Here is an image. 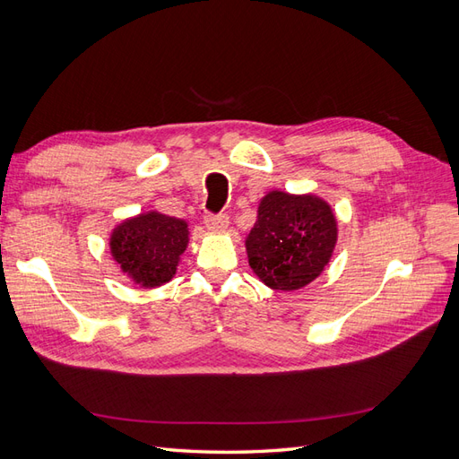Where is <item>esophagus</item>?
I'll return each mask as SVG.
<instances>
[{"label":"esophagus","instance_id":"1","mask_svg":"<svg viewBox=\"0 0 459 459\" xmlns=\"http://www.w3.org/2000/svg\"><path fill=\"white\" fill-rule=\"evenodd\" d=\"M204 224H206V228H208V230L220 231V230H226V228H228L230 220H228V214H224V212H218V214H214V212H206V216H204Z\"/></svg>","mask_w":459,"mask_h":459}]
</instances>
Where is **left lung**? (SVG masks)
Listing matches in <instances>:
<instances>
[{
    "mask_svg": "<svg viewBox=\"0 0 459 459\" xmlns=\"http://www.w3.org/2000/svg\"><path fill=\"white\" fill-rule=\"evenodd\" d=\"M337 243L331 208L314 195L272 191L247 238L248 264L272 289L295 290L322 273Z\"/></svg>",
    "mask_w": 459,
    "mask_h": 459,
    "instance_id": "1",
    "label": "left lung"
}]
</instances>
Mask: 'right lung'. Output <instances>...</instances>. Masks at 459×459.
Returning <instances> with one entry per match:
<instances>
[{
  "label": "right lung",
  "mask_w": 459,
  "mask_h": 459,
  "mask_svg": "<svg viewBox=\"0 0 459 459\" xmlns=\"http://www.w3.org/2000/svg\"><path fill=\"white\" fill-rule=\"evenodd\" d=\"M187 247L184 220L159 212L124 221L110 238V253L137 283L157 287L172 280L179 255Z\"/></svg>",
  "instance_id": "1"
}]
</instances>
